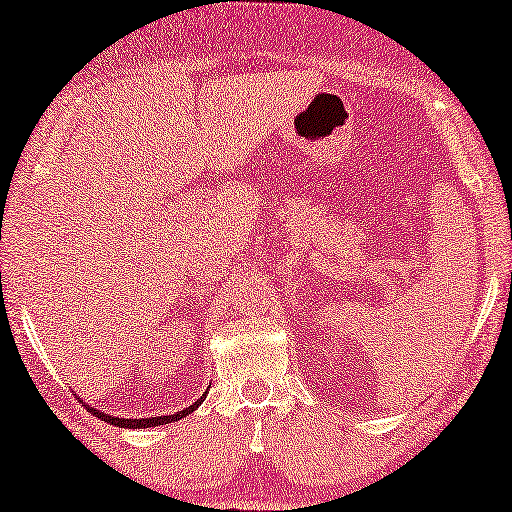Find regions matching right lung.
<instances>
[{
    "mask_svg": "<svg viewBox=\"0 0 512 512\" xmlns=\"http://www.w3.org/2000/svg\"><path fill=\"white\" fill-rule=\"evenodd\" d=\"M204 399H206V394H201V399L194 401L192 406H187V408H183V410H178V413H174V415L139 417V420H134V417H113V415H109V413H102V410H97V408L88 406V403H85V408H88L90 413L95 415V417H99V420H104V422H109V424H115V427H122V429H148V427H160V424L178 422V420H181V417L190 415L192 410H197V408L201 406V401H204Z\"/></svg>",
    "mask_w": 512,
    "mask_h": 512,
    "instance_id": "add662e5",
    "label": "right lung"
}]
</instances>
